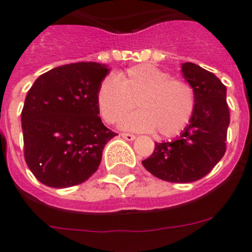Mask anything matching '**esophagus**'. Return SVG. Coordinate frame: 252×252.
I'll list each match as a JSON object with an SVG mask.
<instances>
[{"label":"esophagus","mask_w":252,"mask_h":252,"mask_svg":"<svg viewBox=\"0 0 252 252\" xmlns=\"http://www.w3.org/2000/svg\"><path fill=\"white\" fill-rule=\"evenodd\" d=\"M121 136L124 137L125 140H127V141H132V140L136 139V136L135 135H132V133H126V132H122Z\"/></svg>","instance_id":"obj_1"}]
</instances>
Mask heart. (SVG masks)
<instances>
[{
    "label": "heart",
    "instance_id": "1",
    "mask_svg": "<svg viewBox=\"0 0 252 252\" xmlns=\"http://www.w3.org/2000/svg\"><path fill=\"white\" fill-rule=\"evenodd\" d=\"M136 106L140 111L125 117V130L157 131L158 136H174L186 127L194 112L192 86L171 78L151 64H137L116 77H107L97 91V106L104 121L115 124Z\"/></svg>",
    "mask_w": 252,
    "mask_h": 252
}]
</instances>
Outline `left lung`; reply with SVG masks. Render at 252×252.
<instances>
[{
  "instance_id": "1",
  "label": "left lung",
  "mask_w": 252,
  "mask_h": 252,
  "mask_svg": "<svg viewBox=\"0 0 252 252\" xmlns=\"http://www.w3.org/2000/svg\"><path fill=\"white\" fill-rule=\"evenodd\" d=\"M180 68L194 91L192 119L175 140L155 142L153 155L142 161L151 174L171 183L195 182L208 174L224 155L230 125L224 84L194 63Z\"/></svg>"
}]
</instances>
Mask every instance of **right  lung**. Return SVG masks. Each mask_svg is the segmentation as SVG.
<instances>
[{
  "instance_id": "add662e5",
  "label": "right lung",
  "mask_w": 252,
  "mask_h": 252,
  "mask_svg": "<svg viewBox=\"0 0 252 252\" xmlns=\"http://www.w3.org/2000/svg\"><path fill=\"white\" fill-rule=\"evenodd\" d=\"M110 68L73 63L40 75L21 112L24 155L31 173L53 188L86 182L98 169L104 145L117 133L99 117L97 91Z\"/></svg>"
}]
</instances>
